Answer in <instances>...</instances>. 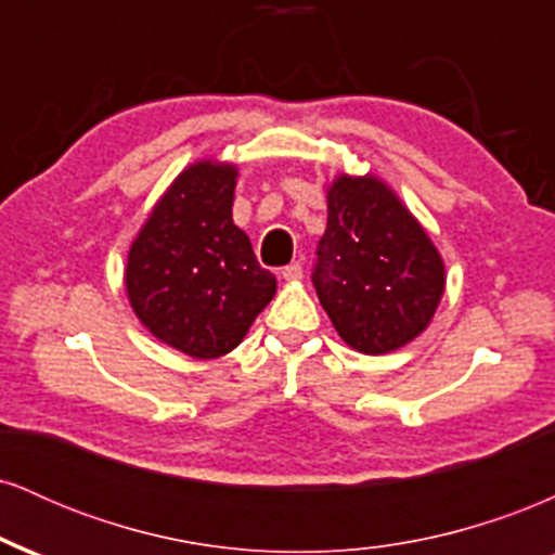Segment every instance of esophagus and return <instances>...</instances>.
Instances as JSON below:
<instances>
[{
	"instance_id": "34e87169",
	"label": "esophagus",
	"mask_w": 555,
	"mask_h": 555,
	"mask_svg": "<svg viewBox=\"0 0 555 555\" xmlns=\"http://www.w3.org/2000/svg\"><path fill=\"white\" fill-rule=\"evenodd\" d=\"M282 279H284V282H299V279H302V263H299V260H295V263L284 266Z\"/></svg>"
}]
</instances>
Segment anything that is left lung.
<instances>
[{"mask_svg": "<svg viewBox=\"0 0 555 555\" xmlns=\"http://www.w3.org/2000/svg\"><path fill=\"white\" fill-rule=\"evenodd\" d=\"M326 203L313 284L336 334L362 354L415 341L446 289L443 258L425 227L371 171L334 177Z\"/></svg>", "mask_w": 555, "mask_h": 555, "instance_id": "obj_1", "label": "left lung"}]
</instances>
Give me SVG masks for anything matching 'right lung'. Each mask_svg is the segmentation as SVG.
Here are the masks:
<instances>
[{"mask_svg":"<svg viewBox=\"0 0 555 555\" xmlns=\"http://www.w3.org/2000/svg\"><path fill=\"white\" fill-rule=\"evenodd\" d=\"M240 169L201 158L175 177L127 250L125 292L158 341L216 360L245 339L276 295L250 237L234 224Z\"/></svg>","mask_w":555,"mask_h":555,"instance_id":"right-lung-1","label":"right lung"}]
</instances>
